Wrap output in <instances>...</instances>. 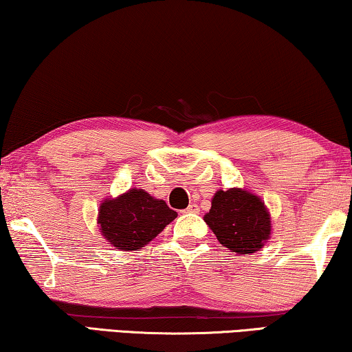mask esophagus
Returning a JSON list of instances; mask_svg holds the SVG:
<instances>
[{
  "instance_id": "1",
  "label": "esophagus",
  "mask_w": 352,
  "mask_h": 352,
  "mask_svg": "<svg viewBox=\"0 0 352 352\" xmlns=\"http://www.w3.org/2000/svg\"><path fill=\"white\" fill-rule=\"evenodd\" d=\"M186 213H194V212H197V206L196 204H190V206H188V208L185 210Z\"/></svg>"
}]
</instances>
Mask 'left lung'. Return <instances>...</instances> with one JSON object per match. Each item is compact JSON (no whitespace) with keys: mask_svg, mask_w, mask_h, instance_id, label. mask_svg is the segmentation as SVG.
<instances>
[{"mask_svg":"<svg viewBox=\"0 0 352 352\" xmlns=\"http://www.w3.org/2000/svg\"><path fill=\"white\" fill-rule=\"evenodd\" d=\"M204 219L218 242L232 253H254L270 235V217L264 202L239 188L214 194L212 208Z\"/></svg>","mask_w":352,"mask_h":352,"instance_id":"1","label":"left lung"}]
</instances>
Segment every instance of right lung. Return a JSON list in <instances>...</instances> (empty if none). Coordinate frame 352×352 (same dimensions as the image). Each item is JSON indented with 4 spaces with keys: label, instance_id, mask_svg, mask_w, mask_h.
I'll use <instances>...</instances> for the list:
<instances>
[{
    "label": "right lung",
    "instance_id": "1",
    "mask_svg": "<svg viewBox=\"0 0 352 352\" xmlns=\"http://www.w3.org/2000/svg\"><path fill=\"white\" fill-rule=\"evenodd\" d=\"M177 218V212L164 201L151 197L144 190H129L99 208V226L106 240L117 250L144 248L162 229Z\"/></svg>",
    "mask_w": 352,
    "mask_h": 352
}]
</instances>
